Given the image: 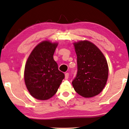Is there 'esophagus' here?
Listing matches in <instances>:
<instances>
[{"label":"esophagus","instance_id":"esophagus-1","mask_svg":"<svg viewBox=\"0 0 129 129\" xmlns=\"http://www.w3.org/2000/svg\"><path fill=\"white\" fill-rule=\"evenodd\" d=\"M69 73H65V79H68L69 78Z\"/></svg>","mask_w":129,"mask_h":129}]
</instances>
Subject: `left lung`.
<instances>
[{"instance_id":"left-lung-1","label":"left lung","mask_w":129,"mask_h":129,"mask_svg":"<svg viewBox=\"0 0 129 129\" xmlns=\"http://www.w3.org/2000/svg\"><path fill=\"white\" fill-rule=\"evenodd\" d=\"M77 54V71L72 81L75 90L84 98L99 94L108 78V65L103 54L87 40L74 43Z\"/></svg>"}]
</instances>
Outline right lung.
Returning a JSON list of instances; mask_svg holds the SVG:
<instances>
[{
	"label": "right lung",
	"mask_w": 129,
	"mask_h": 129,
	"mask_svg": "<svg viewBox=\"0 0 129 129\" xmlns=\"http://www.w3.org/2000/svg\"><path fill=\"white\" fill-rule=\"evenodd\" d=\"M57 43H40L28 57L24 68L26 87L33 98L47 100L57 92L64 74L59 70L53 54Z\"/></svg>",
	"instance_id": "obj_1"
}]
</instances>
